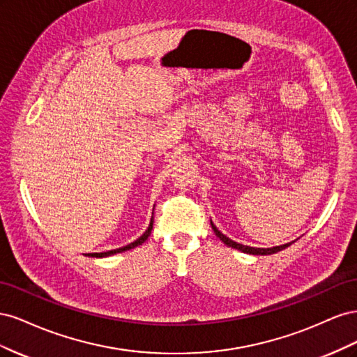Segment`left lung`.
Returning a JSON list of instances; mask_svg holds the SVG:
<instances>
[{"instance_id":"left-lung-1","label":"left lung","mask_w":357,"mask_h":357,"mask_svg":"<svg viewBox=\"0 0 357 357\" xmlns=\"http://www.w3.org/2000/svg\"><path fill=\"white\" fill-rule=\"evenodd\" d=\"M210 223H211V228H213V231H214V234L219 236V238L226 244V245H229V247H232V248H236V250H240V252H243V253H248V255H261V256H264V255H274V253H277V252H280V250H283V248H286V247H289L291 243H287V244H283V245H277V247H271V248H256V247H250V245H243V244H238V243H235V241H232L231 238H228V236L226 235H223L218 228H215L214 226V223L210 220Z\"/></svg>"}]
</instances>
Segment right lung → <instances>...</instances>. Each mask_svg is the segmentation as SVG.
Returning <instances> with one entry per match:
<instances>
[{
    "instance_id": "obj_1",
    "label": "right lung",
    "mask_w": 357,
    "mask_h": 357,
    "mask_svg": "<svg viewBox=\"0 0 357 357\" xmlns=\"http://www.w3.org/2000/svg\"><path fill=\"white\" fill-rule=\"evenodd\" d=\"M152 229H153V218H152V220H150V225H149V228L146 229V232L142 236H139L138 240H135L134 243L128 244V245H123L121 248H116V250L104 252V253H89L88 256H92V257H107V256H112V255H116V253H122V252H126V250H131V248H135L137 245H142L149 238V235H150V232H152Z\"/></svg>"
}]
</instances>
